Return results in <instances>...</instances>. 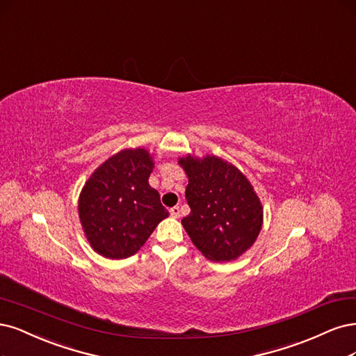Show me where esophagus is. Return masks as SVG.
Masks as SVG:
<instances>
[{"mask_svg":"<svg viewBox=\"0 0 356 356\" xmlns=\"http://www.w3.org/2000/svg\"><path fill=\"white\" fill-rule=\"evenodd\" d=\"M169 212H170V215H172L174 218H179V213H181V211H179V206H174V207H170Z\"/></svg>","mask_w":356,"mask_h":356,"instance_id":"esophagus-1","label":"esophagus"}]
</instances>
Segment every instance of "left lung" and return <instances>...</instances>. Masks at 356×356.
Instances as JSON below:
<instances>
[{"label": "left lung", "mask_w": 356, "mask_h": 356, "mask_svg": "<svg viewBox=\"0 0 356 356\" xmlns=\"http://www.w3.org/2000/svg\"><path fill=\"white\" fill-rule=\"evenodd\" d=\"M178 163L188 177L186 199L191 212L181 222L193 244L213 262L237 259L253 246L264 222L252 184L216 156L187 154Z\"/></svg>", "instance_id": "obj_1"}]
</instances>
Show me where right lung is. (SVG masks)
Wrapping results in <instances>:
<instances>
[{"instance_id":"right-lung-1","label":"right lung","mask_w":356,"mask_h":356,"mask_svg":"<svg viewBox=\"0 0 356 356\" xmlns=\"http://www.w3.org/2000/svg\"><path fill=\"white\" fill-rule=\"evenodd\" d=\"M145 149H127L97 168L79 194V219L91 248L108 259L136 254L169 212L150 187Z\"/></svg>"}]
</instances>
